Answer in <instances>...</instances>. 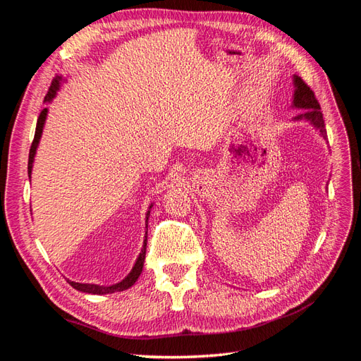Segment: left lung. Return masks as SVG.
Wrapping results in <instances>:
<instances>
[{"mask_svg":"<svg viewBox=\"0 0 361 361\" xmlns=\"http://www.w3.org/2000/svg\"><path fill=\"white\" fill-rule=\"evenodd\" d=\"M293 85H295V92H293V106L295 108H302V113L295 117V120H307L316 129H319L321 135L326 140V129L324 123V117L321 113V105L316 99L314 93L312 92L310 87L305 84L300 76L295 75L293 76Z\"/></svg>","mask_w":361,"mask_h":361,"instance_id":"left-lung-1","label":"left lung"}]
</instances>
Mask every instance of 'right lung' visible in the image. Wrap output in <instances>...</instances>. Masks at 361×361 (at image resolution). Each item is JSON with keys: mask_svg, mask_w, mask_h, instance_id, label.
Returning <instances> with one entry per match:
<instances>
[{"mask_svg": "<svg viewBox=\"0 0 361 361\" xmlns=\"http://www.w3.org/2000/svg\"><path fill=\"white\" fill-rule=\"evenodd\" d=\"M60 84H61V76H56V78L52 80L49 90H48V93H47V96H45V102H51V101H52V97L56 96L57 90L60 89ZM47 114H48V108H43V110L40 111L39 118H37L36 134H35V140H32V143H31L30 155H28V176H30V178H31V170H32V161H35L36 150H37V146H39L40 137H42L43 125H45V120H47ZM150 207H152V206H150ZM150 207H149V209H150ZM149 215H150V211H147V214H146V227H147ZM146 235H147V232H146ZM146 245H147V236H145L143 248H141V253H140V256L137 257V262H135L134 268L130 269L129 274H128L122 281H120V283H116V285H113V286H99V285H87V283H75V281L68 280L69 285H71L72 288H75L76 290H81V292H85V293H93V295L114 293V292H122V290L129 289V288L133 286L134 283L137 281V279L140 277L141 271H143L145 259H146Z\"/></svg>", "mask_w": 361, "mask_h": 361, "instance_id": "right-lung-1", "label": "right lung"}]
</instances>
